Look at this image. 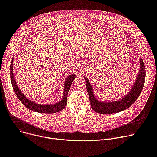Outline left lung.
<instances>
[{
    "mask_svg": "<svg viewBox=\"0 0 157 157\" xmlns=\"http://www.w3.org/2000/svg\"><path fill=\"white\" fill-rule=\"evenodd\" d=\"M140 73L136 79V82L133 86L132 90L127 96L124 98L120 99V101H117L114 102L106 103L101 102L98 101L96 98H95L91 84L90 82L85 78L86 80V85L87 88L88 93L90 97V102L92 109L99 113V114H112L116 113L121 111H123L129 107H130L137 99L140 96L142 90H143L145 79V66L143 62V60L140 59Z\"/></svg>",
    "mask_w": 157,
    "mask_h": 157,
    "instance_id": "obj_1",
    "label": "left lung"
}]
</instances>
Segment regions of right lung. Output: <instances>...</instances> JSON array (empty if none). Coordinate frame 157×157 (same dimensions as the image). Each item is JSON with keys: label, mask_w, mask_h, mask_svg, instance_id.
Listing matches in <instances>:
<instances>
[{"label": "right lung", "mask_w": 157, "mask_h": 157, "mask_svg": "<svg viewBox=\"0 0 157 157\" xmlns=\"http://www.w3.org/2000/svg\"><path fill=\"white\" fill-rule=\"evenodd\" d=\"M13 61V58H12V60L10 64V79H11V83L14 92H15L16 94L17 95V98L20 100V101L29 109L37 111L38 113H48V114H51L54 113L56 112L60 111L63 110L67 103V94L69 92V90L70 89V87L71 86L74 79L76 78L75 75H71L68 76L66 80V82L64 83V96L62 99V100L54 105H39L35 103L30 100H29L27 98H25L24 94L21 93V91L19 90L17 85L15 81V79H14V75L13 73V68H12V64Z\"/></svg>", "instance_id": "1"}]
</instances>
